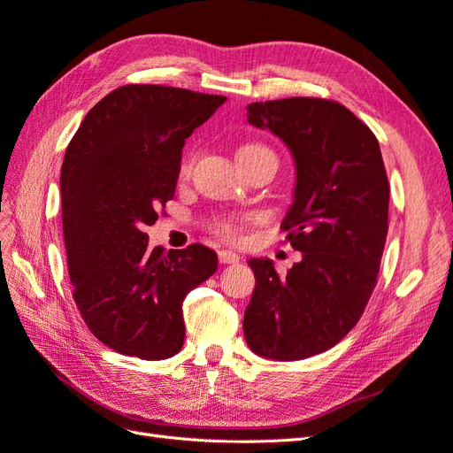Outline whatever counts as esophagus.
I'll list each match as a JSON object with an SVG mask.
<instances>
[{"label": "esophagus", "mask_w": 453, "mask_h": 453, "mask_svg": "<svg viewBox=\"0 0 453 453\" xmlns=\"http://www.w3.org/2000/svg\"><path fill=\"white\" fill-rule=\"evenodd\" d=\"M238 260H240V255L234 251H228V250L219 251V263L221 265H234Z\"/></svg>", "instance_id": "1"}]
</instances>
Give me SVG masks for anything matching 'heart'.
Segmentation results:
<instances>
[{
	"label": "heart",
	"mask_w": 453,
	"mask_h": 453,
	"mask_svg": "<svg viewBox=\"0 0 453 453\" xmlns=\"http://www.w3.org/2000/svg\"><path fill=\"white\" fill-rule=\"evenodd\" d=\"M245 149H260V147L258 145H248V147H243L240 150H245ZM188 172H190V160H187L183 164V168H181L183 175H187ZM215 228L221 232L223 236H226V238H236L238 236V223L234 221V219H221V221L215 225Z\"/></svg>",
	"instance_id": "heart-1"
}]
</instances>
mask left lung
<instances>
[{"instance_id": "1", "label": "left lung", "mask_w": 453, "mask_h": 453, "mask_svg": "<svg viewBox=\"0 0 453 453\" xmlns=\"http://www.w3.org/2000/svg\"><path fill=\"white\" fill-rule=\"evenodd\" d=\"M248 120L293 155L296 181L281 230L303 260L280 278L270 258H250L255 289L243 334L260 357L306 359L336 346L374 291L388 236V173L376 135L338 102H255Z\"/></svg>"}]
</instances>
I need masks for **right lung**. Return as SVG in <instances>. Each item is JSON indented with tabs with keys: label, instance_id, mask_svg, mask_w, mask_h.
<instances>
[{
	"label": "right lung",
	"instance_id": "obj_1",
	"mask_svg": "<svg viewBox=\"0 0 453 453\" xmlns=\"http://www.w3.org/2000/svg\"><path fill=\"white\" fill-rule=\"evenodd\" d=\"M225 96L127 85L96 104L65 149L62 225L75 304L90 333L145 361L180 353L183 300L217 270L200 243L149 250L145 226L173 198L185 140Z\"/></svg>",
	"mask_w": 453,
	"mask_h": 453
}]
</instances>
